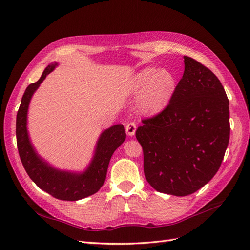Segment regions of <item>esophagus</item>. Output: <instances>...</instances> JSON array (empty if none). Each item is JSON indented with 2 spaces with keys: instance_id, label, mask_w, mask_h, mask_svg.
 <instances>
[{
  "instance_id": "esophagus-1",
  "label": "esophagus",
  "mask_w": 250,
  "mask_h": 250,
  "mask_svg": "<svg viewBox=\"0 0 250 250\" xmlns=\"http://www.w3.org/2000/svg\"><path fill=\"white\" fill-rule=\"evenodd\" d=\"M135 130H137V125H135L134 122H130L126 125V132L129 137H132L135 133Z\"/></svg>"
}]
</instances>
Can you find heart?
<instances>
[{
    "mask_svg": "<svg viewBox=\"0 0 250 250\" xmlns=\"http://www.w3.org/2000/svg\"><path fill=\"white\" fill-rule=\"evenodd\" d=\"M176 87V79L168 70L145 67L131 78L128 90L133 97L140 98L141 109L154 115L167 106Z\"/></svg>",
    "mask_w": 250,
    "mask_h": 250,
    "instance_id": "heart-1",
    "label": "heart"
}]
</instances>
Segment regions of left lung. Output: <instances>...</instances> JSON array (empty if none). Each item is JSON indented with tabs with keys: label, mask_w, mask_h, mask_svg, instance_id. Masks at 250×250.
Instances as JSON below:
<instances>
[{
	"label": "left lung",
	"mask_w": 250,
	"mask_h": 250,
	"mask_svg": "<svg viewBox=\"0 0 250 250\" xmlns=\"http://www.w3.org/2000/svg\"><path fill=\"white\" fill-rule=\"evenodd\" d=\"M185 72L169 104L142 120L135 137L144 173L157 192L188 196L215 176L229 141V101L220 80L184 56Z\"/></svg>",
	"instance_id": "left-lung-1"
}]
</instances>
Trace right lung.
I'll use <instances>...</instances> for the list:
<instances>
[{
  "mask_svg": "<svg viewBox=\"0 0 250 250\" xmlns=\"http://www.w3.org/2000/svg\"><path fill=\"white\" fill-rule=\"evenodd\" d=\"M57 63H51L44 69L42 77L28 85L22 95L17 115V144L22 166L33 183L60 200L76 201L97 193L106 178L111 155L126 139L124 126L118 124L103 131L98 140L95 154L87 169L82 173L60 171L53 168L36 153L27 131V113L30 100L41 83Z\"/></svg>",
  "mask_w": 250,
  "mask_h": 250,
  "instance_id": "1",
  "label": "right lung"
}]
</instances>
